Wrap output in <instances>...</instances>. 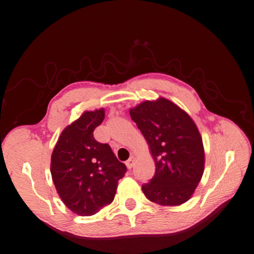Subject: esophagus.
I'll return each mask as SVG.
<instances>
[{"instance_id": "34e87169", "label": "esophagus", "mask_w": 254, "mask_h": 254, "mask_svg": "<svg viewBox=\"0 0 254 254\" xmlns=\"http://www.w3.org/2000/svg\"><path fill=\"white\" fill-rule=\"evenodd\" d=\"M133 164H135V158L133 157H130L129 159L126 161V165H127V168L128 169H131L133 167Z\"/></svg>"}]
</instances>
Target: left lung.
Returning <instances> with one entry per match:
<instances>
[{
    "instance_id": "left-lung-1",
    "label": "left lung",
    "mask_w": 254,
    "mask_h": 254,
    "mask_svg": "<svg viewBox=\"0 0 254 254\" xmlns=\"http://www.w3.org/2000/svg\"><path fill=\"white\" fill-rule=\"evenodd\" d=\"M130 117L147 140L156 172L141 189L150 201L179 205L191 198L204 169L202 138L191 117L160 97L131 108Z\"/></svg>"
}]
</instances>
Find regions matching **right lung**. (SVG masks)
I'll return each instance as SVG.
<instances>
[{"instance_id":"obj_1","label":"right lung","mask_w":254,"mask_h":254,"mask_svg":"<svg viewBox=\"0 0 254 254\" xmlns=\"http://www.w3.org/2000/svg\"><path fill=\"white\" fill-rule=\"evenodd\" d=\"M104 118V108L85 112L62 131L52 154L51 174L57 193L78 216H93L111 203L118 180L127 171L111 146L94 138Z\"/></svg>"}]
</instances>
